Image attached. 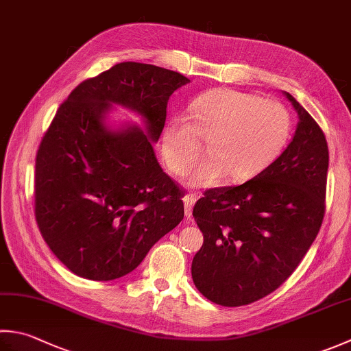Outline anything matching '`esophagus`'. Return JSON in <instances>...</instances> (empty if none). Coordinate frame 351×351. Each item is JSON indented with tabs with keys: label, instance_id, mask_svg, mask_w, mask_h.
I'll use <instances>...</instances> for the list:
<instances>
[{
	"label": "esophagus",
	"instance_id": "1",
	"mask_svg": "<svg viewBox=\"0 0 351 351\" xmlns=\"http://www.w3.org/2000/svg\"><path fill=\"white\" fill-rule=\"evenodd\" d=\"M196 195L195 193H189L187 196L184 197V207H185V216L191 217V211H193L195 202H196Z\"/></svg>",
	"mask_w": 351,
	"mask_h": 351
}]
</instances>
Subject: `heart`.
I'll list each match as a JSON object with an SVG mask.
<instances>
[{"label":"heart","mask_w":351,"mask_h":351,"mask_svg":"<svg viewBox=\"0 0 351 351\" xmlns=\"http://www.w3.org/2000/svg\"><path fill=\"white\" fill-rule=\"evenodd\" d=\"M291 115L277 100L237 89H217L191 101L190 119L175 115L162 134L167 167L184 175L195 166L210 141L211 156L190 176L195 187H211L230 175L246 181L262 173L285 149Z\"/></svg>","instance_id":"b5f03b06"}]
</instances>
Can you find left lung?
Wrapping results in <instances>:
<instances>
[{"label": "left lung", "instance_id": "1", "mask_svg": "<svg viewBox=\"0 0 351 351\" xmlns=\"http://www.w3.org/2000/svg\"><path fill=\"white\" fill-rule=\"evenodd\" d=\"M285 94L300 117L285 152L245 184L207 190L193 208L204 245L191 263V277L205 298L225 307L251 304L283 285L324 219L326 135Z\"/></svg>", "mask_w": 351, "mask_h": 351}]
</instances>
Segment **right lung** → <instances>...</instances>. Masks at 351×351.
I'll list each match as a JSON object with an SVG mask.
<instances>
[{
  "label": "right lung",
  "mask_w": 351,
  "mask_h": 351,
  "mask_svg": "<svg viewBox=\"0 0 351 351\" xmlns=\"http://www.w3.org/2000/svg\"><path fill=\"white\" fill-rule=\"evenodd\" d=\"M181 73L121 62L75 86L40 140L34 217L45 243L75 276L109 281L132 272L184 217V191L164 173L152 141L167 101L189 84ZM112 102L143 115L147 128L109 131Z\"/></svg>",
  "instance_id": "add662e5"
}]
</instances>
